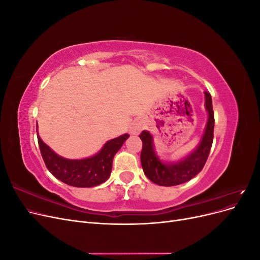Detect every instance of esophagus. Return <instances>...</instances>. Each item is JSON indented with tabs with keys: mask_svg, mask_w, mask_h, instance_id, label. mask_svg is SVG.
Listing matches in <instances>:
<instances>
[{
	"mask_svg": "<svg viewBox=\"0 0 260 260\" xmlns=\"http://www.w3.org/2000/svg\"><path fill=\"white\" fill-rule=\"evenodd\" d=\"M142 130V124H141L140 122L136 121L133 122L131 125H130V133L131 135H138V133Z\"/></svg>",
	"mask_w": 260,
	"mask_h": 260,
	"instance_id": "esophagus-1",
	"label": "esophagus"
}]
</instances>
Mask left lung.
<instances>
[{
	"label": "left lung",
	"mask_w": 260,
	"mask_h": 260,
	"mask_svg": "<svg viewBox=\"0 0 260 260\" xmlns=\"http://www.w3.org/2000/svg\"><path fill=\"white\" fill-rule=\"evenodd\" d=\"M205 105L208 112V121L201 144L190 156L179 162L170 165L161 162L158 156L155 154L151 133L147 131L141 133L140 139L143 143L141 151V164L145 176L152 182L162 186L178 185L194 178L205 166L214 140L215 127L214 109L209 92H205Z\"/></svg>",
	"instance_id": "left-lung-1"
}]
</instances>
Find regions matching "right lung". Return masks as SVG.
Here are the masks:
<instances>
[{"mask_svg": "<svg viewBox=\"0 0 260 260\" xmlns=\"http://www.w3.org/2000/svg\"><path fill=\"white\" fill-rule=\"evenodd\" d=\"M128 138L129 135L125 133L108 141L99 154L80 160H70L56 155L39 136L38 143L45 166L54 177L72 186L92 187L105 182L111 176L114 156Z\"/></svg>", "mask_w": 260, "mask_h": 260, "instance_id": "add662e5", "label": "right lung"}]
</instances>
